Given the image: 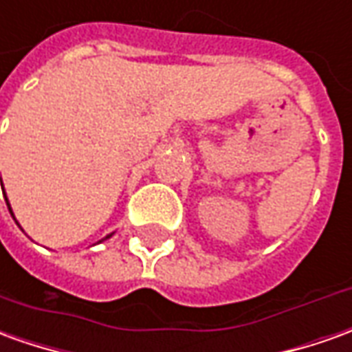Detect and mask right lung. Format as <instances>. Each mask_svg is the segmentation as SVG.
<instances>
[{"label":"right lung","instance_id":"right-lung-1","mask_svg":"<svg viewBox=\"0 0 352 352\" xmlns=\"http://www.w3.org/2000/svg\"><path fill=\"white\" fill-rule=\"evenodd\" d=\"M1 191H3V197H5V201H7V195H5V188H3V182H1ZM7 207H9V201H7ZM9 212H11V207H9ZM11 214H13V212H11ZM107 237H109V236H107Z\"/></svg>","mask_w":352,"mask_h":352}]
</instances>
